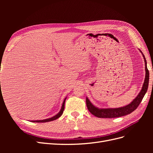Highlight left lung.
<instances>
[{
	"mask_svg": "<svg viewBox=\"0 0 153 153\" xmlns=\"http://www.w3.org/2000/svg\"><path fill=\"white\" fill-rule=\"evenodd\" d=\"M139 50L143 55V59H144L146 69V76L144 82H143L142 89L139 92V94L132 101V102H131L129 104L123 106V107H119L115 108H99L95 106L94 105H92L89 100L86 98V105L87 108L89 112L92 115H94V116L100 118H115L124 116V115L131 114L135 109H137L138 105H140L148 89L149 81V73L147 67V61L145 56L143 55L140 50Z\"/></svg>",
	"mask_w": 153,
	"mask_h": 153,
	"instance_id": "left-lung-1",
	"label": "left lung"
}]
</instances>
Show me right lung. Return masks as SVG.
Instances as JSON below:
<instances>
[{"mask_svg": "<svg viewBox=\"0 0 153 153\" xmlns=\"http://www.w3.org/2000/svg\"><path fill=\"white\" fill-rule=\"evenodd\" d=\"M66 100V98L64 99L62 106H61V110L59 111V112L56 114L54 116H53L52 117H50L48 119H43V120H36V121H31V122H34V123H46V122H50V121H54V120L58 119L59 117H60L62 115L63 112H64V103H65V101Z\"/></svg>", "mask_w": 153, "mask_h": 153, "instance_id": "right-lung-1", "label": "right lung"}]
</instances>
